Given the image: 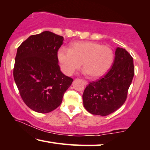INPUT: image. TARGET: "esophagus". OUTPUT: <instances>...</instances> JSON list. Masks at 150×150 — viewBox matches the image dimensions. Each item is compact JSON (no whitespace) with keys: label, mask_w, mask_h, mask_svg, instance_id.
Wrapping results in <instances>:
<instances>
[{"label":"esophagus","mask_w":150,"mask_h":150,"mask_svg":"<svg viewBox=\"0 0 150 150\" xmlns=\"http://www.w3.org/2000/svg\"><path fill=\"white\" fill-rule=\"evenodd\" d=\"M83 82H84V85H87V84H88V82L86 81V80H84V81H83Z\"/></svg>","instance_id":"esophagus-1"}]
</instances>
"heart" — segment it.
Masks as SVG:
<instances>
[{
  "mask_svg": "<svg viewBox=\"0 0 150 150\" xmlns=\"http://www.w3.org/2000/svg\"><path fill=\"white\" fill-rule=\"evenodd\" d=\"M115 58L114 51L110 46L94 41H78L72 43L69 50L59 48L57 52L61 70L70 76L81 67L93 78L102 77L108 72Z\"/></svg>",
  "mask_w": 150,
  "mask_h": 150,
  "instance_id": "obj_1",
  "label": "heart"
}]
</instances>
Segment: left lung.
<instances>
[{"label": "left lung", "instance_id": "obj_1", "mask_svg": "<svg viewBox=\"0 0 150 150\" xmlns=\"http://www.w3.org/2000/svg\"><path fill=\"white\" fill-rule=\"evenodd\" d=\"M111 68L102 78L90 82L82 95L84 107L90 113L106 116L125 102L134 76L133 59L125 49L117 47Z\"/></svg>", "mask_w": 150, "mask_h": 150}]
</instances>
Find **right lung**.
<instances>
[{
	"label": "right lung",
	"instance_id": "1",
	"mask_svg": "<svg viewBox=\"0 0 150 150\" xmlns=\"http://www.w3.org/2000/svg\"><path fill=\"white\" fill-rule=\"evenodd\" d=\"M64 38L50 31L29 37L17 49L13 76L23 102L47 113L58 107L73 81L61 72L57 51Z\"/></svg>",
	"mask_w": 150,
	"mask_h": 150
}]
</instances>
